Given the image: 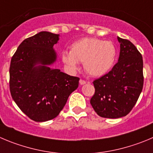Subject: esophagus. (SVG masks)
Masks as SVG:
<instances>
[{"label":"esophagus","mask_w":153,"mask_h":153,"mask_svg":"<svg viewBox=\"0 0 153 153\" xmlns=\"http://www.w3.org/2000/svg\"><path fill=\"white\" fill-rule=\"evenodd\" d=\"M79 84L81 85H85V84H86V81H85V80H82V79H81L79 81Z\"/></svg>","instance_id":"esophagus-1"}]
</instances>
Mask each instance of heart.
Listing matches in <instances>:
<instances>
[{"label":"heart","mask_w":153,"mask_h":153,"mask_svg":"<svg viewBox=\"0 0 153 153\" xmlns=\"http://www.w3.org/2000/svg\"><path fill=\"white\" fill-rule=\"evenodd\" d=\"M116 56V48L111 41L85 38L74 42L70 47V52L63 51L62 60L71 71L78 68V62H83L84 68L88 75L100 77L110 71Z\"/></svg>","instance_id":"heart-1"}]
</instances>
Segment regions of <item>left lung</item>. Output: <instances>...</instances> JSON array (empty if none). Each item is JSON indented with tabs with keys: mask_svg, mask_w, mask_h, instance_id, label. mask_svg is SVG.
I'll return each mask as SVG.
<instances>
[{
	"mask_svg": "<svg viewBox=\"0 0 153 153\" xmlns=\"http://www.w3.org/2000/svg\"><path fill=\"white\" fill-rule=\"evenodd\" d=\"M117 38L120 44L118 62L109 73L94 81L95 94L91 104L102 118H118L128 115L143 86L142 55L131 41Z\"/></svg>",
	"mask_w": 153,
	"mask_h": 153,
	"instance_id": "1",
	"label": "left lung"
}]
</instances>
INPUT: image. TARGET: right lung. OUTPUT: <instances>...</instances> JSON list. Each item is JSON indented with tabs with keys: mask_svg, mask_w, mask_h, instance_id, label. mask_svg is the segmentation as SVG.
<instances>
[{
	"mask_svg": "<svg viewBox=\"0 0 153 153\" xmlns=\"http://www.w3.org/2000/svg\"><path fill=\"white\" fill-rule=\"evenodd\" d=\"M59 37L41 31L24 40L11 59V96L22 112L35 122L56 118L78 87L79 78L51 67L57 60L53 47Z\"/></svg>",
	"mask_w": 153,
	"mask_h": 153,
	"instance_id": "1",
	"label": "right lung"
}]
</instances>
